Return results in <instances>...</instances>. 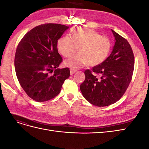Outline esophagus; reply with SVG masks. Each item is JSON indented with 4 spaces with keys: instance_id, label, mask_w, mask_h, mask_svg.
<instances>
[{
    "instance_id": "1",
    "label": "esophagus",
    "mask_w": 149,
    "mask_h": 149,
    "mask_svg": "<svg viewBox=\"0 0 149 149\" xmlns=\"http://www.w3.org/2000/svg\"><path fill=\"white\" fill-rule=\"evenodd\" d=\"M76 71V70L73 69V68H71V69H70V74H73Z\"/></svg>"
}]
</instances>
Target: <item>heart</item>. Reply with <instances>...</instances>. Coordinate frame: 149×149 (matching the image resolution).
I'll use <instances>...</instances> for the list:
<instances>
[{
  "label": "heart",
  "instance_id": "1",
  "mask_svg": "<svg viewBox=\"0 0 149 149\" xmlns=\"http://www.w3.org/2000/svg\"><path fill=\"white\" fill-rule=\"evenodd\" d=\"M57 48L66 58L74 55L79 48V53L65 62L66 66L78 69L88 65L94 66L102 63L109 55L111 42L95 30L80 26L74 30L72 37L66 35L58 40Z\"/></svg>",
  "mask_w": 149,
  "mask_h": 149
}]
</instances>
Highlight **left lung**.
Instances as JSON below:
<instances>
[{"label":"left lung","instance_id":"8db88e82","mask_svg":"<svg viewBox=\"0 0 149 149\" xmlns=\"http://www.w3.org/2000/svg\"><path fill=\"white\" fill-rule=\"evenodd\" d=\"M116 42L109 56L100 65L84 71L80 85L83 96L94 106L112 104L123 97L131 81L134 55L127 40L112 30Z\"/></svg>","mask_w":149,"mask_h":149}]
</instances>
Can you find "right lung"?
<instances>
[{
    "label": "right lung",
    "mask_w": 149,
    "mask_h": 149,
    "mask_svg": "<svg viewBox=\"0 0 149 149\" xmlns=\"http://www.w3.org/2000/svg\"><path fill=\"white\" fill-rule=\"evenodd\" d=\"M68 28L58 24L40 25L28 31L18 45L14 60L17 77L26 94L35 101L56 97L69 78L68 68H58L63 59L57 48L58 40Z\"/></svg>",
    "instance_id": "1"
}]
</instances>
